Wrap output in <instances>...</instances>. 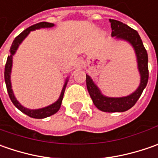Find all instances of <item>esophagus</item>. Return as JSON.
Returning a JSON list of instances; mask_svg holds the SVG:
<instances>
[{"label":"esophagus","mask_w":158,"mask_h":158,"mask_svg":"<svg viewBox=\"0 0 158 158\" xmlns=\"http://www.w3.org/2000/svg\"><path fill=\"white\" fill-rule=\"evenodd\" d=\"M81 64V61H78V65H80Z\"/></svg>","instance_id":"34e87169"}]
</instances>
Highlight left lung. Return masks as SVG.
<instances>
[{
  "instance_id": "1",
  "label": "left lung",
  "mask_w": 158,
  "mask_h": 158,
  "mask_svg": "<svg viewBox=\"0 0 158 158\" xmlns=\"http://www.w3.org/2000/svg\"><path fill=\"white\" fill-rule=\"evenodd\" d=\"M109 21L111 23L112 37L114 40L127 41L134 48L136 56L137 69L141 77L140 84L133 93L120 98H111L102 94L99 88L88 75H86V85L93 104L98 110L106 112H122L127 111L135 105L148 83V53L136 31L117 20L109 19Z\"/></svg>"
}]
</instances>
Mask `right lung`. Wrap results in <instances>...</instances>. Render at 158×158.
<instances>
[{
  "label": "right lung",
  "instance_id": "add662e5",
  "mask_svg": "<svg viewBox=\"0 0 158 158\" xmlns=\"http://www.w3.org/2000/svg\"><path fill=\"white\" fill-rule=\"evenodd\" d=\"M53 26H54L53 23H47V22H41V23H36L32 26L27 28L26 30H24L13 41L11 47H10V50H9L10 53L8 56L7 62H6V65H5L4 79H5V83H6V86H7V90H8V93H9L10 99L12 101V103L14 104V106L18 110H20L22 112H23L24 114L28 115L29 117H31V118H45L46 117L51 116V115H53L54 113H56L60 110L61 102H62V99H63L65 89L67 87V84H68V82H69V77H67L63 85V88H62V90H61L60 95V98H58V100L56 102L52 103V105H50V106L43 107V108H40V109H28L26 107L22 106L21 104L17 101V99L15 98V95H14L13 89H12L10 77H11V70H12V65H13V56L15 55L16 50L18 49V47L21 45L22 42L24 40V39L30 34L31 31H35V30H39V29H41V28H52Z\"/></svg>",
  "mask_w": 158,
  "mask_h": 158
}]
</instances>
